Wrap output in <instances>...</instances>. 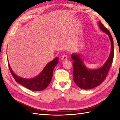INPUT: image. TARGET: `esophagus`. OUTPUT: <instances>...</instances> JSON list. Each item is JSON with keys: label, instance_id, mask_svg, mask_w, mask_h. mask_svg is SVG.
Returning a JSON list of instances; mask_svg holds the SVG:
<instances>
[{"label": "esophagus", "instance_id": "esophagus-1", "mask_svg": "<svg viewBox=\"0 0 120 120\" xmlns=\"http://www.w3.org/2000/svg\"><path fill=\"white\" fill-rule=\"evenodd\" d=\"M62 60H63V61H65V60H67V59H68V57H67V56L66 55H63L62 57Z\"/></svg>", "mask_w": 120, "mask_h": 120}]
</instances>
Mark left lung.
<instances>
[{"instance_id":"left-lung-1","label":"left lung","mask_w":120,"mask_h":120,"mask_svg":"<svg viewBox=\"0 0 120 120\" xmlns=\"http://www.w3.org/2000/svg\"><path fill=\"white\" fill-rule=\"evenodd\" d=\"M98 26L101 31L108 35L111 42L110 55L102 67L95 69H90L86 67L80 53H73L71 56L74 60L73 77L74 82L80 88L86 90L95 88L103 82L107 75L113 59L114 48L112 37L109 30L104 27L100 21L98 22Z\"/></svg>"}]
</instances>
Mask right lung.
<instances>
[{"label": "right lung", "mask_w": 120, "mask_h": 120, "mask_svg": "<svg viewBox=\"0 0 120 120\" xmlns=\"http://www.w3.org/2000/svg\"><path fill=\"white\" fill-rule=\"evenodd\" d=\"M8 59V57H7ZM59 58H55L52 61L48 63L39 75L32 78H24L15 74L10 67L9 61L8 65L10 72L15 81L25 88L34 91L44 90L52 80L53 69L58 64Z\"/></svg>", "instance_id": "add662e5"}]
</instances>
